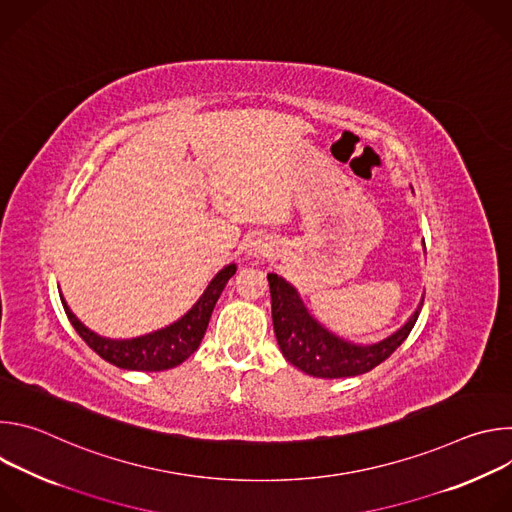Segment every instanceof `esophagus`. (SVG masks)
<instances>
[{
  "label": "esophagus",
  "instance_id": "1",
  "mask_svg": "<svg viewBox=\"0 0 512 512\" xmlns=\"http://www.w3.org/2000/svg\"><path fill=\"white\" fill-rule=\"evenodd\" d=\"M269 253H271V243H267L261 237L247 243V255L249 257H267Z\"/></svg>",
  "mask_w": 512,
  "mask_h": 512
}]
</instances>
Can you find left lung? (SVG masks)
Here are the masks:
<instances>
[{
    "label": "left lung",
    "mask_w": 512,
    "mask_h": 512,
    "mask_svg": "<svg viewBox=\"0 0 512 512\" xmlns=\"http://www.w3.org/2000/svg\"><path fill=\"white\" fill-rule=\"evenodd\" d=\"M267 281L271 289L273 332L283 358L302 373L318 379L356 377L375 369L403 344L423 306L421 298L415 312L393 334L377 342L360 344L334 334L314 318L296 285H291L285 277L267 273Z\"/></svg>",
    "instance_id": "obj_1"
}]
</instances>
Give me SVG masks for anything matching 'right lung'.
<instances>
[{
	"instance_id": "right-lung-1",
	"label": "right lung",
	"mask_w": 512,
	"mask_h": 512,
	"mask_svg": "<svg viewBox=\"0 0 512 512\" xmlns=\"http://www.w3.org/2000/svg\"><path fill=\"white\" fill-rule=\"evenodd\" d=\"M237 263L225 265L218 271L202 291V296L194 302V306L174 320L172 324L152 330L148 334L133 336V338H109L101 336L89 326H85L60 294L64 312L79 336L107 362L115 364L119 369L127 371H168L182 364L190 354H194L204 338V332L210 322V314L221 298L225 285L235 275Z\"/></svg>"
}]
</instances>
